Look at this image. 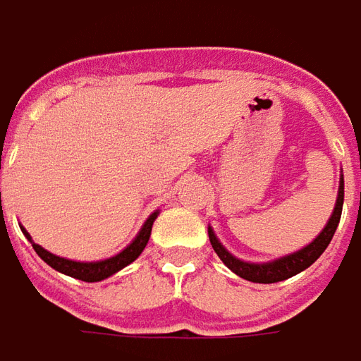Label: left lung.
Here are the masks:
<instances>
[{"mask_svg": "<svg viewBox=\"0 0 361 361\" xmlns=\"http://www.w3.org/2000/svg\"><path fill=\"white\" fill-rule=\"evenodd\" d=\"M342 205H343V178L340 180V188H338V200H336V207H334V214L331 218L326 224V228L322 230V233L317 235L316 240L312 243H307L305 247L293 252L290 255H283V257H278L274 262H264V264H252V262H243V259H238L235 255H231L221 243L216 238V233L212 228H207V233H209V242H212V247L214 252L219 255V259L230 267L231 271L235 276H240L243 280L254 281V283H276V281L288 280L295 274L304 271L305 267H310L314 262H316L319 255L326 252V247L331 242L334 233L338 230V224H340V218H342Z\"/></svg>", "mask_w": 361, "mask_h": 361, "instance_id": "8db88e82", "label": "left lung"}]
</instances>
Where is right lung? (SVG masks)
Listing matches in <instances>:
<instances>
[{"label":"right lung","mask_w":361,"mask_h":361,"mask_svg":"<svg viewBox=\"0 0 361 361\" xmlns=\"http://www.w3.org/2000/svg\"><path fill=\"white\" fill-rule=\"evenodd\" d=\"M157 214L159 212H154L149 218L145 219V224H143V228L140 230V233L135 235V240L123 250V252H119L118 255H114V257H107V259H102V262H73V259H66V257H59V255L51 254V252H47L44 250L39 243H33L32 235L25 231V228H21V231L25 233V238L32 242L33 250L37 252V255L44 259L47 266H51L57 271H61V274H66L69 278H75V280L81 281H102L109 278V276H114V274H118L119 269H123L126 266H130L133 259H137L140 254L143 252V247L147 245L149 242V235H152V226H154V221H156Z\"/></svg>","instance_id":"right-lung-1"}]
</instances>
